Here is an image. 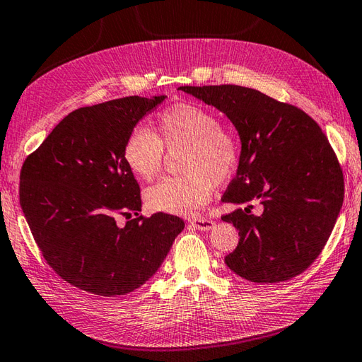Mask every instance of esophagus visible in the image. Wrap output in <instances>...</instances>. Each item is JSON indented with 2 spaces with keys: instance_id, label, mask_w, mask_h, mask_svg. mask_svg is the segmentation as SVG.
I'll list each match as a JSON object with an SVG mask.
<instances>
[{
  "instance_id": "obj_1",
  "label": "esophagus",
  "mask_w": 362,
  "mask_h": 362,
  "mask_svg": "<svg viewBox=\"0 0 362 362\" xmlns=\"http://www.w3.org/2000/svg\"><path fill=\"white\" fill-rule=\"evenodd\" d=\"M189 223L191 226H194L196 230H200V231H208L214 226V222L211 219H206V217H194V219L189 221Z\"/></svg>"
}]
</instances>
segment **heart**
Here are the masks:
<instances>
[{"mask_svg": "<svg viewBox=\"0 0 362 362\" xmlns=\"http://www.w3.org/2000/svg\"><path fill=\"white\" fill-rule=\"evenodd\" d=\"M157 134L134 128L123 145V160L140 180L154 179L168 151L183 149L182 175L163 177L145 191L151 211L191 214L206 205L214 185L230 182L240 162L238 137L217 115L194 103H177L157 115Z\"/></svg>", "mask_w": 362, "mask_h": 362, "instance_id": "obj_1", "label": "heart"}]
</instances>
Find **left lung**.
Instances as JSON below:
<instances>
[{"label": "left lung", "mask_w": 362, "mask_h": 362, "mask_svg": "<svg viewBox=\"0 0 362 362\" xmlns=\"http://www.w3.org/2000/svg\"><path fill=\"white\" fill-rule=\"evenodd\" d=\"M179 89L222 111L242 141L236 177L222 200L245 208L222 216L240 238L225 264L257 284L305 272L329 240L344 200L342 168L322 129L302 109L251 88ZM255 204L263 211L257 216L250 214Z\"/></svg>", "instance_id": "8db88e82"}]
</instances>
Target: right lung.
I'll return each mask as SVG.
<instances>
[{
	"label": "right lung",
	"instance_id": "right-lung-1",
	"mask_svg": "<svg viewBox=\"0 0 362 362\" xmlns=\"http://www.w3.org/2000/svg\"><path fill=\"white\" fill-rule=\"evenodd\" d=\"M163 100L132 95L75 109L23 163L20 205L41 255L92 295L141 287L185 228L177 216L140 214V187L123 160L128 134Z\"/></svg>",
	"mask_w": 362,
	"mask_h": 362
}]
</instances>
